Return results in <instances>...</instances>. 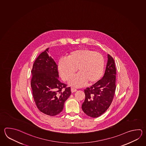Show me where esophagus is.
I'll return each instance as SVG.
<instances>
[{"label": "esophagus", "instance_id": "1", "mask_svg": "<svg viewBox=\"0 0 146 146\" xmlns=\"http://www.w3.org/2000/svg\"><path fill=\"white\" fill-rule=\"evenodd\" d=\"M76 91H77V90H76V89L73 88H71V92H72V93H74V92Z\"/></svg>", "mask_w": 146, "mask_h": 146}]
</instances>
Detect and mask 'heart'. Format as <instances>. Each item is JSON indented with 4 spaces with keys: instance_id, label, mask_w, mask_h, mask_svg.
<instances>
[{
    "instance_id": "obj_1",
    "label": "heart",
    "mask_w": 146,
    "mask_h": 146,
    "mask_svg": "<svg viewBox=\"0 0 146 146\" xmlns=\"http://www.w3.org/2000/svg\"><path fill=\"white\" fill-rule=\"evenodd\" d=\"M104 67L103 55L88 49L71 52L57 64L58 72L64 81L68 80L77 69L79 74L69 81L70 86L76 88L82 87L86 83L89 85L97 83L103 76Z\"/></svg>"
}]
</instances>
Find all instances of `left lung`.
<instances>
[{"label": "left lung", "mask_w": 146, "mask_h": 146, "mask_svg": "<svg viewBox=\"0 0 146 146\" xmlns=\"http://www.w3.org/2000/svg\"><path fill=\"white\" fill-rule=\"evenodd\" d=\"M106 70L102 79L90 88L84 90L85 100L82 109L87 115L97 117L103 114L110 106L116 86V69L114 60L108 54Z\"/></svg>", "instance_id": "1"}]
</instances>
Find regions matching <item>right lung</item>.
<instances>
[{"mask_svg": "<svg viewBox=\"0 0 146 146\" xmlns=\"http://www.w3.org/2000/svg\"><path fill=\"white\" fill-rule=\"evenodd\" d=\"M49 48L35 61L31 87L36 105L43 113L54 116L62 111L64 103L71 94L70 88L59 79L57 65L48 54Z\"/></svg>", "mask_w": 146, "mask_h": 146, "instance_id": "1", "label": "right lung"}]
</instances>
